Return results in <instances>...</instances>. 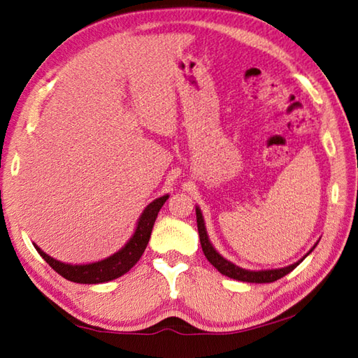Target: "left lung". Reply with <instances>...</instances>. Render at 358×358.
<instances>
[{
	"label": "left lung",
	"instance_id": "8db88e82",
	"mask_svg": "<svg viewBox=\"0 0 358 358\" xmlns=\"http://www.w3.org/2000/svg\"><path fill=\"white\" fill-rule=\"evenodd\" d=\"M196 212V226H199V235H200V243H201V248H203V252L206 255L208 262L217 268L220 271V273H223V275L234 278V280H238V281H248V283H272V281H277L281 277H285L286 273H289L291 271H294L296 266H299L305 258L313 252L314 248L317 246V243L313 246V249L309 250V252L300 258L299 262L294 263V264H289L286 268H278V269H264V271H249V269H243L240 266L234 264L231 262H227L224 257L220 255L215 248L212 246V243L208 237V232H206V226H204V218L200 208L196 206L195 208Z\"/></svg>",
	"mask_w": 358,
	"mask_h": 358
}]
</instances>
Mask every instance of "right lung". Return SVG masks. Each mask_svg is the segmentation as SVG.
<instances>
[{
  "instance_id": "add662e5",
  "label": "right lung",
  "mask_w": 358,
  "mask_h": 358,
  "mask_svg": "<svg viewBox=\"0 0 358 358\" xmlns=\"http://www.w3.org/2000/svg\"><path fill=\"white\" fill-rule=\"evenodd\" d=\"M167 199H169V195L166 194L149 203L146 209L143 210V214L140 215L138 222H136V227L132 237L129 238V241L118 250V252L104 258V260L87 264L63 263L45 254L43 249L35 245V243L34 246L38 250V254L44 258L45 263H49L50 268L53 271H57L59 275L64 277L66 280L83 285L106 283V281L115 280L121 275H124V273L131 268H134L135 263L140 260L144 249H146L149 243L152 227H154L158 212Z\"/></svg>"
}]
</instances>
